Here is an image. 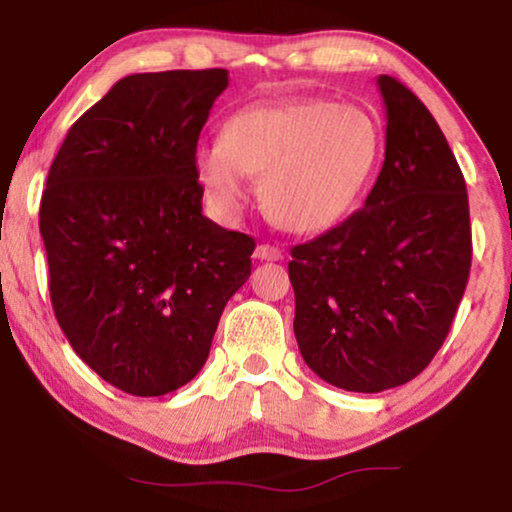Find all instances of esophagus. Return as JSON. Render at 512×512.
Masks as SVG:
<instances>
[{
  "mask_svg": "<svg viewBox=\"0 0 512 512\" xmlns=\"http://www.w3.org/2000/svg\"><path fill=\"white\" fill-rule=\"evenodd\" d=\"M254 256L258 258V261H282V249H277V247H272V244H258L256 247V251H254Z\"/></svg>",
  "mask_w": 512,
  "mask_h": 512,
  "instance_id": "esophagus-1",
  "label": "esophagus"
}]
</instances>
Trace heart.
<instances>
[{
    "mask_svg": "<svg viewBox=\"0 0 512 512\" xmlns=\"http://www.w3.org/2000/svg\"><path fill=\"white\" fill-rule=\"evenodd\" d=\"M380 156V130L363 109L296 100L235 114L223 139L198 146L209 195L235 209L261 179L265 212L291 233H319L345 219Z\"/></svg>",
    "mask_w": 512,
    "mask_h": 512,
    "instance_id": "heart-1",
    "label": "heart"
}]
</instances>
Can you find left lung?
Listing matches in <instances>:
<instances>
[{"mask_svg": "<svg viewBox=\"0 0 512 512\" xmlns=\"http://www.w3.org/2000/svg\"><path fill=\"white\" fill-rule=\"evenodd\" d=\"M387 146L361 209L291 249L300 354L321 380L377 394L429 366L471 270L466 181L431 111L401 81L377 79Z\"/></svg>", "mask_w": 512, "mask_h": 512, "instance_id": "obj_1", "label": "left lung"}]
</instances>
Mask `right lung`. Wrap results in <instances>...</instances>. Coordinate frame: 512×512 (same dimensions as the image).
I'll list each match as a JSON object with an SVG mask.
<instances>
[{
    "instance_id": "obj_1",
    "label": "right lung",
    "mask_w": 512,
    "mask_h": 512,
    "mask_svg": "<svg viewBox=\"0 0 512 512\" xmlns=\"http://www.w3.org/2000/svg\"><path fill=\"white\" fill-rule=\"evenodd\" d=\"M226 69L130 74L55 156L39 209L48 291L69 345L104 382L165 396L205 366L254 237L202 214L195 149Z\"/></svg>"
}]
</instances>
